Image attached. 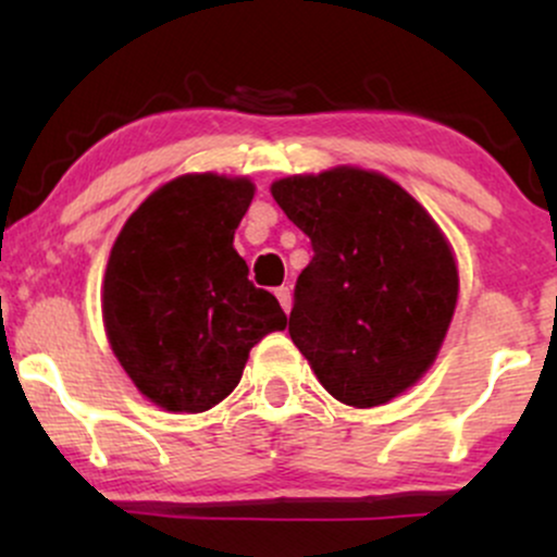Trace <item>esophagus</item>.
Segmentation results:
<instances>
[{
    "label": "esophagus",
    "instance_id": "34e87169",
    "mask_svg": "<svg viewBox=\"0 0 557 557\" xmlns=\"http://www.w3.org/2000/svg\"><path fill=\"white\" fill-rule=\"evenodd\" d=\"M274 296H277V300H280V306H283L285 311H290V306H293V296H290V287L287 285H280V287H274Z\"/></svg>",
    "mask_w": 557,
    "mask_h": 557
}]
</instances>
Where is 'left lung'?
<instances>
[{"mask_svg":"<svg viewBox=\"0 0 557 557\" xmlns=\"http://www.w3.org/2000/svg\"><path fill=\"white\" fill-rule=\"evenodd\" d=\"M272 196L314 248L287 332L317 380L356 408L417 385L458 300V267L437 222L398 183L359 168L283 177Z\"/></svg>","mask_w":557,"mask_h":557,"instance_id":"left-lung-1","label":"left lung"}]
</instances>
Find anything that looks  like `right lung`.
<instances>
[{
  "label": "right lung",
  "instance_id": "right-lung-1",
  "mask_svg": "<svg viewBox=\"0 0 557 557\" xmlns=\"http://www.w3.org/2000/svg\"><path fill=\"white\" fill-rule=\"evenodd\" d=\"M253 198L248 177L203 172L154 190L127 216L104 274V327L140 393L201 413L240 382L248 350L287 317L233 248Z\"/></svg>",
  "mask_w": 557,
  "mask_h": 557
}]
</instances>
